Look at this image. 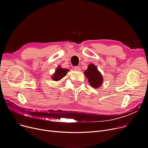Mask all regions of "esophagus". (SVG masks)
Listing matches in <instances>:
<instances>
[{
	"label": "esophagus",
	"instance_id": "34e87169",
	"mask_svg": "<svg viewBox=\"0 0 148 148\" xmlns=\"http://www.w3.org/2000/svg\"><path fill=\"white\" fill-rule=\"evenodd\" d=\"M74 69L75 70V71H80V66H75L74 67Z\"/></svg>",
	"mask_w": 148,
	"mask_h": 148
}]
</instances>
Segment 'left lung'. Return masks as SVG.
Wrapping results in <instances>:
<instances>
[{
  "label": "left lung",
  "instance_id": "obj_1",
  "mask_svg": "<svg viewBox=\"0 0 148 148\" xmlns=\"http://www.w3.org/2000/svg\"><path fill=\"white\" fill-rule=\"evenodd\" d=\"M84 74L88 79L91 86L97 89L101 86L103 77L94 64H91L89 65L88 69L85 70Z\"/></svg>",
  "mask_w": 148,
  "mask_h": 148
}]
</instances>
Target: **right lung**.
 I'll return each instance as SVG.
<instances>
[{
    "label": "right lung",
    "mask_w": 148,
    "mask_h": 148,
    "mask_svg": "<svg viewBox=\"0 0 148 148\" xmlns=\"http://www.w3.org/2000/svg\"><path fill=\"white\" fill-rule=\"evenodd\" d=\"M69 69L62 68L59 66L56 69L55 73L53 74V75H52V79L54 81H58L62 79L66 75Z\"/></svg>",
    "instance_id": "right-lung-1"
}]
</instances>
